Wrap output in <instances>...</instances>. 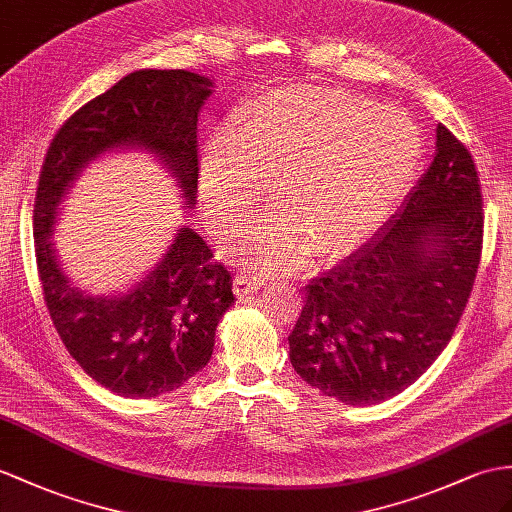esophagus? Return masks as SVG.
Instances as JSON below:
<instances>
[{
  "label": "esophagus",
  "instance_id": "esophagus-1",
  "mask_svg": "<svg viewBox=\"0 0 512 512\" xmlns=\"http://www.w3.org/2000/svg\"><path fill=\"white\" fill-rule=\"evenodd\" d=\"M263 284H265V280L254 278V276H247V273H239V276L234 278L236 293H239V295H252V293H256Z\"/></svg>",
  "mask_w": 512,
  "mask_h": 512
}]
</instances>
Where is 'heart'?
<instances>
[{
  "label": "heart",
  "instance_id": "obj_1",
  "mask_svg": "<svg viewBox=\"0 0 512 512\" xmlns=\"http://www.w3.org/2000/svg\"><path fill=\"white\" fill-rule=\"evenodd\" d=\"M421 154V132L400 108L341 89H278L210 141L202 193L226 226L271 184L284 210L236 228L228 254L273 271L299 265L310 247L321 258L358 249L408 191Z\"/></svg>",
  "mask_w": 512,
  "mask_h": 512
}]
</instances>
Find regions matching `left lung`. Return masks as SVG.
Listing matches in <instances>:
<instances>
[{
	"instance_id": "8db88e82",
	"label": "left lung",
	"mask_w": 512,
	"mask_h": 512,
	"mask_svg": "<svg viewBox=\"0 0 512 512\" xmlns=\"http://www.w3.org/2000/svg\"><path fill=\"white\" fill-rule=\"evenodd\" d=\"M482 186L469 149L436 128V154L397 213L339 267L306 286L291 365L345 404L402 393L450 343L476 280Z\"/></svg>"
}]
</instances>
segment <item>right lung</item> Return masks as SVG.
<instances>
[{
  "label": "right lung",
  "mask_w": 512,
  "mask_h": 512,
  "mask_svg": "<svg viewBox=\"0 0 512 512\" xmlns=\"http://www.w3.org/2000/svg\"><path fill=\"white\" fill-rule=\"evenodd\" d=\"M210 82L184 69H143L119 80L62 123L43 160L34 199V249L43 297L71 358L123 397L176 391L206 367L215 330L234 304L232 273L191 228L147 276L119 297H93L69 284L54 254L58 206L78 173L108 149L143 147L195 204L197 115Z\"/></svg>",
  "instance_id": "add662e5"
}]
</instances>
